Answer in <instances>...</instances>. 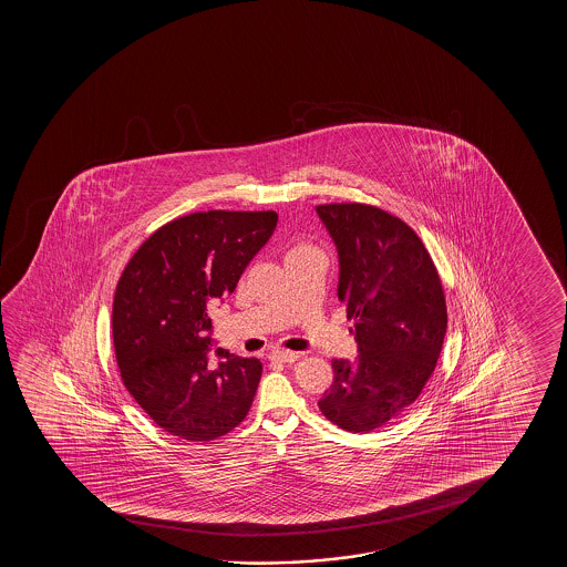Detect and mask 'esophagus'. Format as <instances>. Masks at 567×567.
<instances>
[{
    "label": "esophagus",
    "instance_id": "esophagus-1",
    "mask_svg": "<svg viewBox=\"0 0 567 567\" xmlns=\"http://www.w3.org/2000/svg\"><path fill=\"white\" fill-rule=\"evenodd\" d=\"M300 358L298 352H290V350H271L269 352V360L272 362H285V364H290V362H296Z\"/></svg>",
    "mask_w": 567,
    "mask_h": 567
}]
</instances>
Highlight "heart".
Segmentation results:
<instances>
[{"label":"heart","mask_w":567,"mask_h":567,"mask_svg":"<svg viewBox=\"0 0 567 567\" xmlns=\"http://www.w3.org/2000/svg\"><path fill=\"white\" fill-rule=\"evenodd\" d=\"M306 249H313L310 246H296V248L290 249L288 254H295V251H306Z\"/></svg>","instance_id":"1"}]
</instances>
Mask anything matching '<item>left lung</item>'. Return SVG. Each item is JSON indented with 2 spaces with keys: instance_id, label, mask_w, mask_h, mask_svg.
Returning a JSON list of instances; mask_svg holds the SVG:
<instances>
[{
  "instance_id": "1",
  "label": "left lung",
  "mask_w": 567,
  "mask_h": 567,
  "mask_svg": "<svg viewBox=\"0 0 567 567\" xmlns=\"http://www.w3.org/2000/svg\"><path fill=\"white\" fill-rule=\"evenodd\" d=\"M339 254L337 296L354 319L358 357L333 360L319 411L358 434L388 424L434 372L447 308L434 261L401 218L362 203L318 205Z\"/></svg>"
}]
</instances>
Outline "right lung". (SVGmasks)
I'll use <instances>...</instances> for the list:
<instances>
[{
  "mask_svg": "<svg viewBox=\"0 0 567 567\" xmlns=\"http://www.w3.org/2000/svg\"><path fill=\"white\" fill-rule=\"evenodd\" d=\"M275 210H207L161 226L117 280L112 334L122 380L168 434L209 442L246 419L257 358L210 347L209 311L277 228Z\"/></svg>",
  "mask_w": 567,
  "mask_h": 567,
  "instance_id": "add662e5",
  "label": "right lung"
}]
</instances>
